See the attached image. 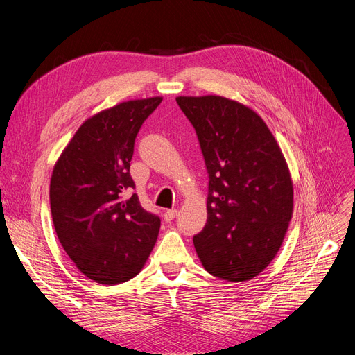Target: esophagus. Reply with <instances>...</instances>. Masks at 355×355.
Listing matches in <instances>:
<instances>
[{
  "instance_id": "34e87169",
  "label": "esophagus",
  "mask_w": 355,
  "mask_h": 355,
  "mask_svg": "<svg viewBox=\"0 0 355 355\" xmlns=\"http://www.w3.org/2000/svg\"><path fill=\"white\" fill-rule=\"evenodd\" d=\"M177 214H178V210H177V209L166 210V211L164 213V218H165V221H171V220H174V218L177 217Z\"/></svg>"
}]
</instances>
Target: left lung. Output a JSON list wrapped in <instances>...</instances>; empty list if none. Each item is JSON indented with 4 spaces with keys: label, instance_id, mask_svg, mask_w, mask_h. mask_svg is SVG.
Returning a JSON list of instances; mask_svg holds the SVG:
<instances>
[{
    "label": "left lung",
    "instance_id": "left-lung-1",
    "mask_svg": "<svg viewBox=\"0 0 355 355\" xmlns=\"http://www.w3.org/2000/svg\"><path fill=\"white\" fill-rule=\"evenodd\" d=\"M193 123L209 173L207 223L194 236L202 268L229 282L263 272L293 213L288 162L253 109L217 95L175 98Z\"/></svg>",
    "mask_w": 355,
    "mask_h": 355
}]
</instances>
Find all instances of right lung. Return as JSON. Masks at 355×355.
I'll return each instance as SVG.
<instances>
[{"label": "right lung", "instance_id": "right-lung-1", "mask_svg": "<svg viewBox=\"0 0 355 355\" xmlns=\"http://www.w3.org/2000/svg\"><path fill=\"white\" fill-rule=\"evenodd\" d=\"M161 96L121 102L87 118L55 161L50 180L53 225L76 268L93 282L116 285L135 277L159 233L129 174L134 144Z\"/></svg>", "mask_w": 355, "mask_h": 355}]
</instances>
